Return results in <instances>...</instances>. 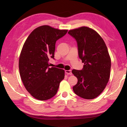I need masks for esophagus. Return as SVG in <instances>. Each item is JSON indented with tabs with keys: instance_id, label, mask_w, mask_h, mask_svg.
Wrapping results in <instances>:
<instances>
[{
	"instance_id": "34e87169",
	"label": "esophagus",
	"mask_w": 127,
	"mask_h": 127,
	"mask_svg": "<svg viewBox=\"0 0 127 127\" xmlns=\"http://www.w3.org/2000/svg\"><path fill=\"white\" fill-rule=\"evenodd\" d=\"M65 72L67 74L69 75H71L72 74V72H71V70H65Z\"/></svg>"
}]
</instances>
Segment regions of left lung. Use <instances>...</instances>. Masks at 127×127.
Returning a JSON list of instances; mask_svg holds the SVG:
<instances>
[{
    "mask_svg": "<svg viewBox=\"0 0 127 127\" xmlns=\"http://www.w3.org/2000/svg\"><path fill=\"white\" fill-rule=\"evenodd\" d=\"M76 40L83 68L73 69L78 79L74 93L85 99L97 97L104 90L110 78L111 61L104 41L94 30L83 26L68 33Z\"/></svg>",
    "mask_w": 127,
    "mask_h": 127,
    "instance_id": "1",
    "label": "left lung"
}]
</instances>
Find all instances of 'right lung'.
<instances>
[{"label":"right lung","mask_w":127,"mask_h":127,"mask_svg":"<svg viewBox=\"0 0 127 127\" xmlns=\"http://www.w3.org/2000/svg\"><path fill=\"white\" fill-rule=\"evenodd\" d=\"M68 30H60L48 25L34 30L27 38L19 59V70L24 85L33 97L47 100L57 94L64 71L49 68L50 58L55 59L56 41Z\"/></svg>","instance_id":"obj_1"}]
</instances>
